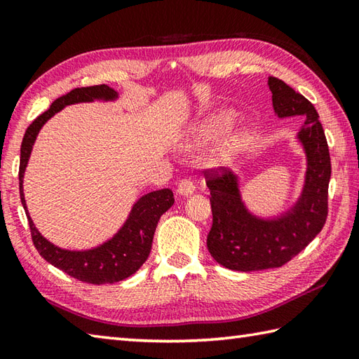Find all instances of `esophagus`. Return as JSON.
Segmentation results:
<instances>
[{
    "label": "esophagus",
    "instance_id": "34e87169",
    "mask_svg": "<svg viewBox=\"0 0 359 359\" xmlns=\"http://www.w3.org/2000/svg\"><path fill=\"white\" fill-rule=\"evenodd\" d=\"M194 189H196V187L193 184V180L191 179H184V180H180V184L177 187V193L180 196H188V194H193Z\"/></svg>",
    "mask_w": 359,
    "mask_h": 359
}]
</instances>
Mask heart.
I'll return each instance as SVG.
<instances>
[{"mask_svg":"<svg viewBox=\"0 0 359 359\" xmlns=\"http://www.w3.org/2000/svg\"><path fill=\"white\" fill-rule=\"evenodd\" d=\"M230 121V115L229 114H222L217 118H215L212 123H208L203 126L199 132V138L203 140H208L215 137L217 132L221 129L226 128ZM249 143V133L244 132V130H238L235 133H231V135L226 140L221 144L219 149L216 151L215 154V161L216 163H230V161H233L236 158L238 154H240L245 146Z\"/></svg>","mask_w":359,"mask_h":359,"instance_id":"heart-1","label":"heart"}]
</instances>
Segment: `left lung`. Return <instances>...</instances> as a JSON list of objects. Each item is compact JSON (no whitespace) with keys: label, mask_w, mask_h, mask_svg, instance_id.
I'll use <instances>...</instances> for the list:
<instances>
[{"label":"left lung","mask_w":359,"mask_h":359,"mask_svg":"<svg viewBox=\"0 0 359 359\" xmlns=\"http://www.w3.org/2000/svg\"><path fill=\"white\" fill-rule=\"evenodd\" d=\"M268 83L273 110L280 118L305 116L299 132L308 158L305 187L290 212L266 221L248 212L236 177L227 168L205 171L213 213L207 248L217 263L231 271H263L291 262L324 229L328 215L332 161L318 111L305 96L278 77L269 76Z\"/></svg>","instance_id":"1"}]
</instances>
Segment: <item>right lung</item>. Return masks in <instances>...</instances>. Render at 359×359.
<instances>
[{
    "label": "right lung",
    "instance_id": "right-lung-1",
    "mask_svg": "<svg viewBox=\"0 0 359 359\" xmlns=\"http://www.w3.org/2000/svg\"><path fill=\"white\" fill-rule=\"evenodd\" d=\"M116 91L110 87L101 83V86L81 87L74 88L55 100L51 107L45 114L37 116L26 129L23 142H21L20 151V198L23 203L25 212L29 221L32 243L37 249L39 254L43 257L49 264L68 273L79 282H86L91 285H105L115 283L130 277L135 273L151 254L154 233L158 224L160 216L163 215L168 208H171L174 203V194L171 189L163 188L157 191L144 194L142 199L133 205L129 215V219L126 221L123 229L109 240L107 243L101 244L100 248L91 250H65L60 249L45 240L40 235V231L35 229L32 219L27 215L25 194H23V175L29 160L31 151L37 133L49 118L60 111L65 105L76 102H90L93 100H115Z\"/></svg>",
    "mask_w": 359,
    "mask_h": 359
}]
</instances>
